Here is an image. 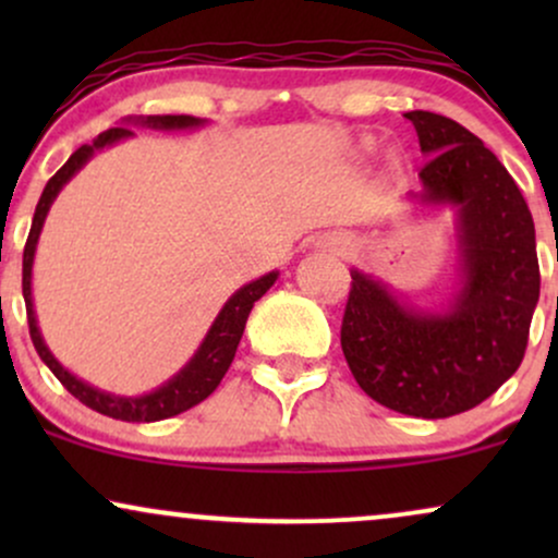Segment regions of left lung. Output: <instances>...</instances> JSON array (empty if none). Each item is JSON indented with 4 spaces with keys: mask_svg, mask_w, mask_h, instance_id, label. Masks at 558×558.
I'll return each mask as SVG.
<instances>
[{
    "mask_svg": "<svg viewBox=\"0 0 558 558\" xmlns=\"http://www.w3.org/2000/svg\"><path fill=\"white\" fill-rule=\"evenodd\" d=\"M403 118L430 157L422 202L459 207L462 286L446 312H422L351 270L341 349L369 399L444 420L483 403L522 364L541 296L535 226L514 178L475 133L425 110Z\"/></svg>",
    "mask_w": 558,
    "mask_h": 558,
    "instance_id": "left-lung-1",
    "label": "left lung"
}]
</instances>
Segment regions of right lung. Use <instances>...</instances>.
<instances>
[{
  "label": "right lung",
  "mask_w": 558,
  "mask_h": 558,
  "mask_svg": "<svg viewBox=\"0 0 558 558\" xmlns=\"http://www.w3.org/2000/svg\"><path fill=\"white\" fill-rule=\"evenodd\" d=\"M125 125H146V128H159V131H185V128L204 125V120L191 118V114H149V118H125L120 128H110V131L99 133V136L94 138V144H83L81 149H75L68 162L62 165L52 178H49L47 189H44V194L36 204L34 222H31L28 241H25V248H23V299H25V312H28L31 341H34L38 356H41V362L52 369L57 380H60L62 386L75 396V399L86 403V407L94 409V412L107 414V417L112 420L157 422V420L175 417V414L185 412V409L196 407V403H202L217 386H220V380L228 373L230 362H233L235 349H239V341L243 336V328H246V319H248V312H252L254 301H259L267 291H270V286L278 280V272H267L262 275V278L252 280V283L239 288V291L226 301L220 315L215 317L213 328H209L207 336H204V341L196 349V354L191 356V362L185 364L181 373L172 375L165 386L151 390V393L136 396V399H125V396H114V393H107V390L88 386V383L78 380L73 373H68V369L54 360L52 351L47 349V343H44L41 338V330H38L36 325L34 299H31V270H34L36 243H38V235H41L49 207H52V202L62 191V185H65L70 178H73L75 172H78L83 165L94 157V151L118 144V141L123 138H131L133 131Z\"/></svg>",
  "instance_id": "right-lung-1"
}]
</instances>
